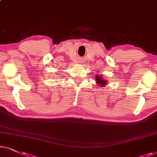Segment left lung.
<instances>
[{"instance_id": "8db88e82", "label": "left lung", "mask_w": 157, "mask_h": 157, "mask_svg": "<svg viewBox=\"0 0 157 157\" xmlns=\"http://www.w3.org/2000/svg\"><path fill=\"white\" fill-rule=\"evenodd\" d=\"M96 80H97L98 84H100L101 85H105L106 84V81L102 80V78L100 76L96 77Z\"/></svg>"}]
</instances>
